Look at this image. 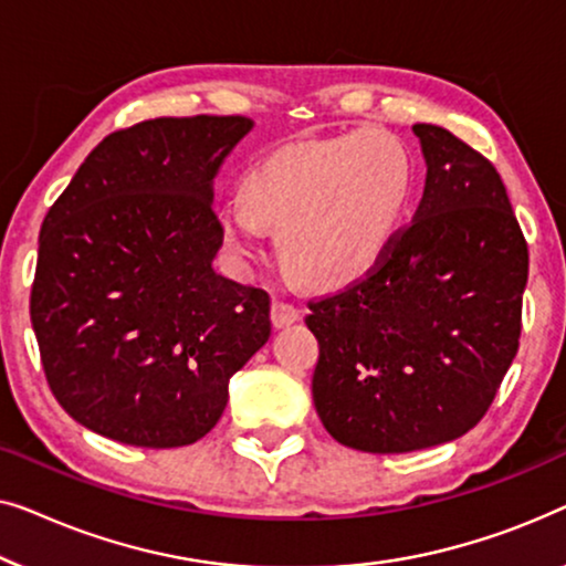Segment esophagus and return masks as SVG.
Listing matches in <instances>:
<instances>
[{"instance_id":"obj_1","label":"esophagus","mask_w":566,"mask_h":566,"mask_svg":"<svg viewBox=\"0 0 566 566\" xmlns=\"http://www.w3.org/2000/svg\"><path fill=\"white\" fill-rule=\"evenodd\" d=\"M294 321H300V310L290 305V302H282V300H274L272 302V325L274 328H286V325H292Z\"/></svg>"}]
</instances>
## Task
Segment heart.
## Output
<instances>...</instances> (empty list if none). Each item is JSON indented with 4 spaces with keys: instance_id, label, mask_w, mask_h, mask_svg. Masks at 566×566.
Masks as SVG:
<instances>
[{
    "instance_id": "obj_1",
    "label": "heart",
    "mask_w": 566,
    "mask_h": 566,
    "mask_svg": "<svg viewBox=\"0 0 566 566\" xmlns=\"http://www.w3.org/2000/svg\"><path fill=\"white\" fill-rule=\"evenodd\" d=\"M412 164L395 135L364 130L300 140L253 164L241 202L218 210L222 243L238 264L276 228L280 256L315 290H344L379 269L402 233Z\"/></svg>"
}]
</instances>
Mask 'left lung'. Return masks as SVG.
Returning a JSON list of instances; mask_svg holds the SVG:
<instances>
[{"label": "left lung", "mask_w": 566, "mask_h": 566, "mask_svg": "<svg viewBox=\"0 0 566 566\" xmlns=\"http://www.w3.org/2000/svg\"><path fill=\"white\" fill-rule=\"evenodd\" d=\"M426 189L379 269L310 300L325 431L369 453L459 439L480 423L518 354L528 243L480 150L418 123Z\"/></svg>", "instance_id": "obj_1"}]
</instances>
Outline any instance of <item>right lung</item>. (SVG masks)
Segmentation results:
<instances>
[{
    "instance_id": "obj_1",
    "label": "right lung",
    "mask_w": 566,
    "mask_h": 566,
    "mask_svg": "<svg viewBox=\"0 0 566 566\" xmlns=\"http://www.w3.org/2000/svg\"><path fill=\"white\" fill-rule=\"evenodd\" d=\"M251 127L195 115L109 133L48 210L30 321L48 387L90 431L146 449L200 441L272 336L269 294L212 269V179Z\"/></svg>"
}]
</instances>
